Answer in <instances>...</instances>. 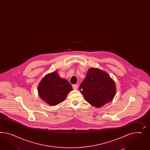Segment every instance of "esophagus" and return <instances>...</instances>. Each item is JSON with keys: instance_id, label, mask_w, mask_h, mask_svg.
<instances>
[{"instance_id": "esophagus-1", "label": "esophagus", "mask_w": 150, "mask_h": 150, "mask_svg": "<svg viewBox=\"0 0 150 150\" xmlns=\"http://www.w3.org/2000/svg\"><path fill=\"white\" fill-rule=\"evenodd\" d=\"M73 88L74 89H77L78 88V85H73Z\"/></svg>"}]
</instances>
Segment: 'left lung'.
I'll use <instances>...</instances> for the list:
<instances>
[{"label":"left lung","mask_w":150,"mask_h":150,"mask_svg":"<svg viewBox=\"0 0 150 150\" xmlns=\"http://www.w3.org/2000/svg\"><path fill=\"white\" fill-rule=\"evenodd\" d=\"M79 89L86 100L91 105L100 108L112 101L116 94V85L113 80L103 70L90 68Z\"/></svg>","instance_id":"1"}]
</instances>
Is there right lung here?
Wrapping results in <instances>:
<instances>
[{
  "label": "right lung",
  "mask_w": 150,
  "mask_h": 150,
  "mask_svg": "<svg viewBox=\"0 0 150 150\" xmlns=\"http://www.w3.org/2000/svg\"><path fill=\"white\" fill-rule=\"evenodd\" d=\"M72 90L73 87L68 80L61 78L57 71L45 76L38 88L41 99L52 106L64 101L67 94Z\"/></svg>",
  "instance_id": "add662e5"
}]
</instances>
